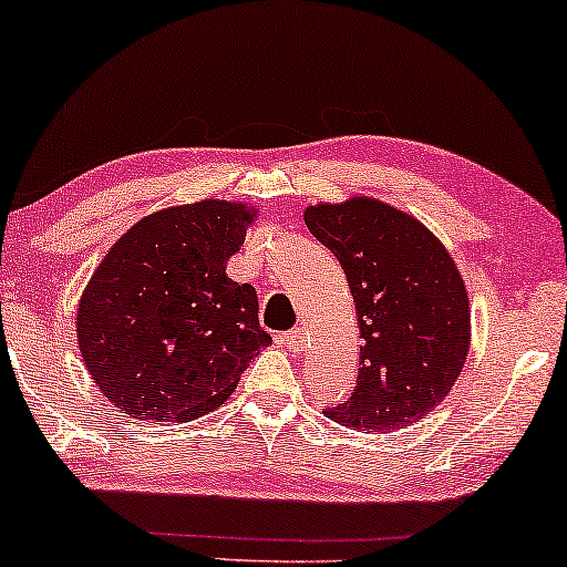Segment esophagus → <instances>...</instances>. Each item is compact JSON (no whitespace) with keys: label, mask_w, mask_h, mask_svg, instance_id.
Wrapping results in <instances>:
<instances>
[{"label":"esophagus","mask_w":567,"mask_h":567,"mask_svg":"<svg viewBox=\"0 0 567 567\" xmlns=\"http://www.w3.org/2000/svg\"><path fill=\"white\" fill-rule=\"evenodd\" d=\"M281 340L286 343V348H289V351H293V353L305 351V330H301V328L286 330L284 336H281Z\"/></svg>","instance_id":"esophagus-1"}]
</instances>
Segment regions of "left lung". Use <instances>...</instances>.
<instances>
[{"mask_svg":"<svg viewBox=\"0 0 567 567\" xmlns=\"http://www.w3.org/2000/svg\"><path fill=\"white\" fill-rule=\"evenodd\" d=\"M305 221L346 270L361 324L351 398L324 410L361 431H394L446 398L470 351L467 291L444 245L374 198L309 206Z\"/></svg>","mask_w":567,"mask_h":567,"instance_id":"1","label":"left lung"}]
</instances>
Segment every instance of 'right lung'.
I'll return each mask as SVG.
<instances>
[{
	"instance_id": "1",
	"label": "right lung",
	"mask_w": 567,
	"mask_h": 567,
	"mask_svg": "<svg viewBox=\"0 0 567 567\" xmlns=\"http://www.w3.org/2000/svg\"><path fill=\"white\" fill-rule=\"evenodd\" d=\"M250 208L200 200L134 224L82 293L76 338L92 379L142 421H190L235 392L270 336L258 293L224 274Z\"/></svg>"
}]
</instances>
